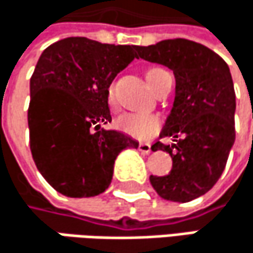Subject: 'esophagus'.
<instances>
[{"mask_svg": "<svg viewBox=\"0 0 253 253\" xmlns=\"http://www.w3.org/2000/svg\"><path fill=\"white\" fill-rule=\"evenodd\" d=\"M138 150L141 151L142 154H150V153H151V145H150L148 142H141V144L138 145Z\"/></svg>", "mask_w": 253, "mask_h": 253, "instance_id": "1", "label": "esophagus"}]
</instances>
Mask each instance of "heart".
Returning a JSON list of instances; mask_svg holds the SVG:
<instances>
[{
  "label": "heart",
  "instance_id": "obj_1",
  "mask_svg": "<svg viewBox=\"0 0 253 253\" xmlns=\"http://www.w3.org/2000/svg\"><path fill=\"white\" fill-rule=\"evenodd\" d=\"M162 73H163L162 68H148L145 71V79L153 88H154V85H156V83H157ZM106 97H108V103L111 106H115L113 84H109V87L106 90ZM116 125L122 132H125L134 138H138V140L151 138L160 129V121L154 115L137 113V112H129V113L121 115L116 121Z\"/></svg>",
  "mask_w": 253,
  "mask_h": 253
}]
</instances>
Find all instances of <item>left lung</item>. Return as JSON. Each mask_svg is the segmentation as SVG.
<instances>
[{"label":"left lung","instance_id":"1","mask_svg":"<svg viewBox=\"0 0 253 253\" xmlns=\"http://www.w3.org/2000/svg\"><path fill=\"white\" fill-rule=\"evenodd\" d=\"M140 58L172 70L176 80L173 108L153 151L172 157L166 176H150L154 191L168 201L188 203L208 192L221 176L235 144L236 94L229 65L210 47L186 39H168L137 46Z\"/></svg>","mask_w":253,"mask_h":253}]
</instances>
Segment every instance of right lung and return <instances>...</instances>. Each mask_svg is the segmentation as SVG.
Segmentation results:
<instances>
[{
	"instance_id": "1",
	"label": "right lung",
	"mask_w": 253,
	"mask_h": 253,
	"mask_svg": "<svg viewBox=\"0 0 253 253\" xmlns=\"http://www.w3.org/2000/svg\"><path fill=\"white\" fill-rule=\"evenodd\" d=\"M135 50V45L67 38L42 52L30 79V150L59 194L87 198L105 192L118 154L138 147L124 132L99 129L112 121L106 90L137 58Z\"/></svg>"
}]
</instances>
